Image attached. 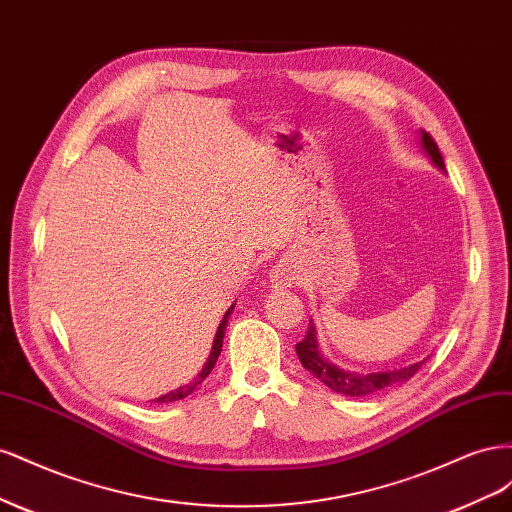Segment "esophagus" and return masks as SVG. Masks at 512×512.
<instances>
[{
  "label": "esophagus",
  "instance_id": "1",
  "mask_svg": "<svg viewBox=\"0 0 512 512\" xmlns=\"http://www.w3.org/2000/svg\"><path fill=\"white\" fill-rule=\"evenodd\" d=\"M269 280H271V286L277 288V290L290 288L294 284V280H297V271H294V267L290 265V262L284 260L277 267H273Z\"/></svg>",
  "mask_w": 512,
  "mask_h": 512
}]
</instances>
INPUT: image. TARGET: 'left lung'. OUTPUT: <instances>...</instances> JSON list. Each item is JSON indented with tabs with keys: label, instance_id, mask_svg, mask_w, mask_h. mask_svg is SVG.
I'll use <instances>...</instances> for the list:
<instances>
[{
	"label": "left lung",
	"instance_id": "1",
	"mask_svg": "<svg viewBox=\"0 0 512 512\" xmlns=\"http://www.w3.org/2000/svg\"><path fill=\"white\" fill-rule=\"evenodd\" d=\"M421 143H423V149L427 151V156L431 158V162L436 164L440 170H444L442 153H440L436 141L431 138V134L423 132ZM297 356L309 374H314L322 384H327L331 391L348 395V397H371V395H378L382 391H389V389H393V386L408 382L425 363V361H421V363L391 369V371H365V374L363 371L339 369L337 365H333L331 361H327L320 354L314 324H309L305 337L297 344Z\"/></svg>",
	"mask_w": 512,
	"mask_h": 512
}]
</instances>
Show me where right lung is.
I'll use <instances>...</instances> for the list:
<instances>
[{
    "label": "right lung",
    "instance_id": "add662e5",
    "mask_svg": "<svg viewBox=\"0 0 512 512\" xmlns=\"http://www.w3.org/2000/svg\"><path fill=\"white\" fill-rule=\"evenodd\" d=\"M232 309H235V305H230V309L224 314V318H222V322H220L218 333H215V339H213L211 354H209V359H207L203 371H200V374H198V378H196L194 382H190V384H183V386H179V389H175V391H170V393L158 397L156 404H168V401H179V399H183V397H188V395L196 389V386L211 374V369L215 367V361H218V356H220V352H222V342H224L226 324H228V318H230V314H232Z\"/></svg>",
    "mask_w": 512,
    "mask_h": 512
}]
</instances>
